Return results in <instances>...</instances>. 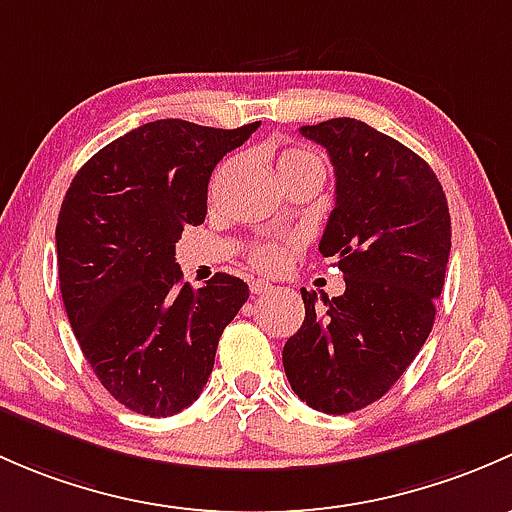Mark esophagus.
<instances>
[{
	"instance_id": "34e87169",
	"label": "esophagus",
	"mask_w": 512,
	"mask_h": 512,
	"mask_svg": "<svg viewBox=\"0 0 512 512\" xmlns=\"http://www.w3.org/2000/svg\"><path fill=\"white\" fill-rule=\"evenodd\" d=\"M249 288H251V293H254V295H261V293H266L268 288H271V283L261 281V278H254V281L249 283Z\"/></svg>"
}]
</instances>
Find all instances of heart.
Returning <instances> with one entry per match:
<instances>
[{"mask_svg": "<svg viewBox=\"0 0 512 512\" xmlns=\"http://www.w3.org/2000/svg\"><path fill=\"white\" fill-rule=\"evenodd\" d=\"M303 160H315V157L305 150H288L278 157V170ZM249 258L256 268H261V271H278L288 258V244H281V241H261V244H256L254 249H251Z\"/></svg>", "mask_w": 512, "mask_h": 512, "instance_id": "obj_1", "label": "heart"}]
</instances>
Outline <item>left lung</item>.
<instances>
[{"instance_id":"obj_1","label":"left lung","mask_w":512,"mask_h":512,"mask_svg":"<svg viewBox=\"0 0 512 512\" xmlns=\"http://www.w3.org/2000/svg\"><path fill=\"white\" fill-rule=\"evenodd\" d=\"M335 167V209L320 239L345 276L330 300L300 288L305 320L283 347L293 392L325 414L377 402L434 328L451 251L449 204L416 152L355 118L303 125Z\"/></svg>"}]
</instances>
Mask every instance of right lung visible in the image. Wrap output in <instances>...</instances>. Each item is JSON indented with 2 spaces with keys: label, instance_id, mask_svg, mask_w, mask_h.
Returning a JSON list of instances; mask_svg holds the SVG:
<instances>
[{
  "label": "right lung",
  "instance_id": "add662e5",
  "mask_svg": "<svg viewBox=\"0 0 512 512\" xmlns=\"http://www.w3.org/2000/svg\"><path fill=\"white\" fill-rule=\"evenodd\" d=\"M261 123L236 130L155 120L96 152L63 197L59 283L83 357L120 404L172 416L202 394L219 337L249 286L182 281L175 244L207 217L214 167Z\"/></svg>",
  "mask_w": 512,
  "mask_h": 512
}]
</instances>
